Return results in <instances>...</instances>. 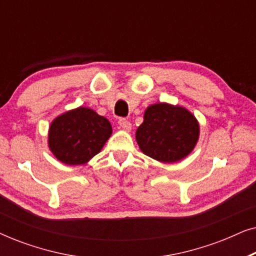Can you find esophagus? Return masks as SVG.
<instances>
[{"label": "esophagus", "mask_w": 256, "mask_h": 256, "mask_svg": "<svg viewBox=\"0 0 256 256\" xmlns=\"http://www.w3.org/2000/svg\"><path fill=\"white\" fill-rule=\"evenodd\" d=\"M118 124H120V127L124 129V130H126V132H130L132 130V124L128 120L121 118V120L118 121Z\"/></svg>", "instance_id": "obj_1"}]
</instances>
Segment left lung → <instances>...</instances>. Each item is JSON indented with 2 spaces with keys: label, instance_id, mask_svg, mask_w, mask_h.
Here are the masks:
<instances>
[{
  "label": "left lung",
  "instance_id": "obj_1",
  "mask_svg": "<svg viewBox=\"0 0 256 256\" xmlns=\"http://www.w3.org/2000/svg\"><path fill=\"white\" fill-rule=\"evenodd\" d=\"M135 138L144 155L160 162L174 163L194 149L199 138V124L186 108L155 104L146 110Z\"/></svg>",
  "mask_w": 256,
  "mask_h": 256
}]
</instances>
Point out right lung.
<instances>
[{
    "mask_svg": "<svg viewBox=\"0 0 256 256\" xmlns=\"http://www.w3.org/2000/svg\"><path fill=\"white\" fill-rule=\"evenodd\" d=\"M112 135L106 118L87 107L59 115L48 129V148L56 158L68 166L85 164L99 154Z\"/></svg>",
    "mask_w": 256,
    "mask_h": 256,
    "instance_id": "1",
    "label": "right lung"
}]
</instances>
